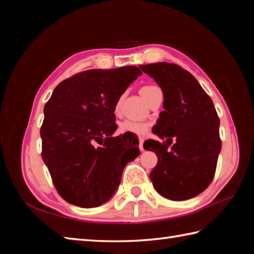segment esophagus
Returning <instances> with one entry per match:
<instances>
[{
    "label": "esophagus",
    "mask_w": 254,
    "mask_h": 254,
    "mask_svg": "<svg viewBox=\"0 0 254 254\" xmlns=\"http://www.w3.org/2000/svg\"><path fill=\"white\" fill-rule=\"evenodd\" d=\"M143 142H144V139H143V137H140V140H139V148H140L141 151H144Z\"/></svg>",
    "instance_id": "obj_1"
}]
</instances>
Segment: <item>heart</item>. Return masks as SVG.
<instances>
[{
    "instance_id": "obj_1",
    "label": "heart",
    "mask_w": 254,
    "mask_h": 254,
    "mask_svg": "<svg viewBox=\"0 0 254 254\" xmlns=\"http://www.w3.org/2000/svg\"><path fill=\"white\" fill-rule=\"evenodd\" d=\"M161 91L157 85H144L141 87L140 92L142 94V96L148 102L151 100V97L157 92ZM120 107H121V100H119L115 104L114 111L115 113H119ZM150 127V123L144 121H136V120H123V121L119 124V131L121 133H131L134 135H144L148 132Z\"/></svg>"
}]
</instances>
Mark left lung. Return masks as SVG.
<instances>
[{"label":"left lung","instance_id":"8db88e82","mask_svg":"<svg viewBox=\"0 0 254 254\" xmlns=\"http://www.w3.org/2000/svg\"><path fill=\"white\" fill-rule=\"evenodd\" d=\"M140 68L157 81L165 97V111L152 132L171 143L175 139L171 148L166 140L167 145L157 140L143 143L145 150L158 157L150 179L163 197L171 200L192 198L209 186L216 170L222 148L217 112L195 77L180 66L157 63Z\"/></svg>","mask_w":254,"mask_h":254}]
</instances>
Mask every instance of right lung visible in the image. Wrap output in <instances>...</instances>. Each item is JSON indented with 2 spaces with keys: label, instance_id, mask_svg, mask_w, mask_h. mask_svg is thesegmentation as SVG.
<instances>
[{
  "label": "right lung",
  "instance_id": "obj_1",
  "mask_svg": "<svg viewBox=\"0 0 254 254\" xmlns=\"http://www.w3.org/2000/svg\"><path fill=\"white\" fill-rule=\"evenodd\" d=\"M140 75L135 66L81 71L58 84L46 103L41 157L69 204L91 208L105 203L124 167L140 154L139 143L124 152L128 136H112L118 128L115 104Z\"/></svg>",
  "mask_w": 254,
  "mask_h": 254
}]
</instances>
